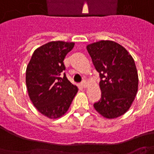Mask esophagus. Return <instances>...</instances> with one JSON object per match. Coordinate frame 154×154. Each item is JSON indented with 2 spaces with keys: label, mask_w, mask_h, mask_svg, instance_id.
Listing matches in <instances>:
<instances>
[{
  "label": "esophagus",
  "mask_w": 154,
  "mask_h": 154,
  "mask_svg": "<svg viewBox=\"0 0 154 154\" xmlns=\"http://www.w3.org/2000/svg\"><path fill=\"white\" fill-rule=\"evenodd\" d=\"M87 85H87V82H86L85 80H83V81H82V82H81V86H82L83 88H86V87H87Z\"/></svg>",
  "instance_id": "esophagus-1"
}]
</instances>
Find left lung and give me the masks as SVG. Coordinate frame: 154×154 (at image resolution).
I'll list each match as a JSON object with an SVG mask.
<instances>
[{
  "instance_id": "obj_1",
  "label": "left lung",
  "mask_w": 154,
  "mask_h": 154,
  "mask_svg": "<svg viewBox=\"0 0 154 154\" xmlns=\"http://www.w3.org/2000/svg\"><path fill=\"white\" fill-rule=\"evenodd\" d=\"M87 50L100 77L101 99L94 103L95 109L107 119L122 116L138 91V72L133 57L124 47L110 40L93 42Z\"/></svg>"
}]
</instances>
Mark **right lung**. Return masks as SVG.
I'll list each match as a JSON object with an SVG mask.
<instances>
[{"label": "right lung", "mask_w": 154, "mask_h": 154, "mask_svg": "<svg viewBox=\"0 0 154 154\" xmlns=\"http://www.w3.org/2000/svg\"><path fill=\"white\" fill-rule=\"evenodd\" d=\"M74 42L53 41L34 51L27 66L26 85L34 106L50 119L68 111L78 88L67 79L63 61Z\"/></svg>", "instance_id": "1"}]
</instances>
